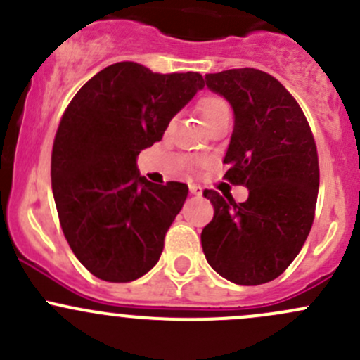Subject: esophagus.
Masks as SVG:
<instances>
[{"label":"esophagus","instance_id":"34e87169","mask_svg":"<svg viewBox=\"0 0 360 360\" xmlns=\"http://www.w3.org/2000/svg\"><path fill=\"white\" fill-rule=\"evenodd\" d=\"M190 193L195 195V197H200L203 193V190L200 186H197V184H190Z\"/></svg>","mask_w":360,"mask_h":360}]
</instances>
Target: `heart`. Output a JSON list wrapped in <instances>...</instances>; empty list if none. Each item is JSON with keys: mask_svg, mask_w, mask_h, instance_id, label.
<instances>
[{"mask_svg": "<svg viewBox=\"0 0 360 360\" xmlns=\"http://www.w3.org/2000/svg\"><path fill=\"white\" fill-rule=\"evenodd\" d=\"M197 111L200 115L203 125L216 122V120L223 118V116H230V106L224 99L217 96H205L197 103Z\"/></svg>", "mask_w": 360, "mask_h": 360, "instance_id": "heart-1", "label": "heart"}]
</instances>
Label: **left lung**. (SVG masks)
I'll return each mask as SVG.
<instances>
[{"label":"left lung","instance_id":"8db88e82","mask_svg":"<svg viewBox=\"0 0 360 360\" xmlns=\"http://www.w3.org/2000/svg\"><path fill=\"white\" fill-rule=\"evenodd\" d=\"M209 90L230 103L235 127L223 162L237 203L205 190L214 217L202 231L207 263L226 281L259 285L297 256L314 223L319 193L317 146L300 104L278 79L254 68L205 75Z\"/></svg>","mask_w":360,"mask_h":360}]
</instances>
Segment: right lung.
<instances>
[{"label": "right lung", "mask_w": 360, "mask_h": 360, "mask_svg": "<svg viewBox=\"0 0 360 360\" xmlns=\"http://www.w3.org/2000/svg\"><path fill=\"white\" fill-rule=\"evenodd\" d=\"M203 86L198 72L116 63L64 111L52 150L53 200L69 248L101 281H136L158 263L188 186L150 183L136 160Z\"/></svg>", "instance_id": "add662e5"}]
</instances>
